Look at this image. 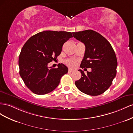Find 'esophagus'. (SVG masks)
I'll list each match as a JSON object with an SVG mask.
<instances>
[{"label":"esophagus","instance_id":"obj_1","mask_svg":"<svg viewBox=\"0 0 133 133\" xmlns=\"http://www.w3.org/2000/svg\"><path fill=\"white\" fill-rule=\"evenodd\" d=\"M74 71V70H72V69H69V73H71V72H72Z\"/></svg>","mask_w":133,"mask_h":133}]
</instances>
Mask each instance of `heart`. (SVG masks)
Wrapping results in <instances>:
<instances>
[{"label": "heart", "instance_id": "b5f03b06", "mask_svg": "<svg viewBox=\"0 0 133 133\" xmlns=\"http://www.w3.org/2000/svg\"><path fill=\"white\" fill-rule=\"evenodd\" d=\"M65 63H66L67 66H69L71 67H74L76 66V61L72 59H67L65 61Z\"/></svg>", "mask_w": 133, "mask_h": 133}]
</instances>
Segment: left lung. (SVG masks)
<instances>
[{
    "mask_svg": "<svg viewBox=\"0 0 133 133\" xmlns=\"http://www.w3.org/2000/svg\"><path fill=\"white\" fill-rule=\"evenodd\" d=\"M73 36L85 45L80 67L91 69L86 74L79 70L81 77L75 81V85L85 94L99 95L109 88L116 76L117 61L115 52L105 37L92 30L73 32Z\"/></svg>",
    "mask_w": 133,
    "mask_h": 133,
    "instance_id": "1",
    "label": "left lung"
}]
</instances>
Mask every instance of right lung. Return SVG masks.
I'll return each instance as SVG.
<instances>
[{"label": "right lung", "mask_w": 133, "mask_h": 133, "mask_svg": "<svg viewBox=\"0 0 133 133\" xmlns=\"http://www.w3.org/2000/svg\"><path fill=\"white\" fill-rule=\"evenodd\" d=\"M72 37L69 32L45 31L32 36L24 44L19 57V74L32 92L44 95L58 86L68 68L59 63L54 69L48 64L57 59L63 44Z\"/></svg>", "instance_id": "obj_1"}]
</instances>
